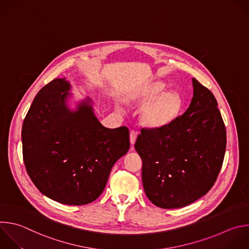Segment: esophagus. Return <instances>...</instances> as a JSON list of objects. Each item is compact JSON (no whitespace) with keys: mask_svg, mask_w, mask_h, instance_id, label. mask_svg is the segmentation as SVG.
Listing matches in <instances>:
<instances>
[{"mask_svg":"<svg viewBox=\"0 0 249 249\" xmlns=\"http://www.w3.org/2000/svg\"><path fill=\"white\" fill-rule=\"evenodd\" d=\"M137 136H138V132L135 131V130H132L130 132V142L132 144H134L136 142V139H137Z\"/></svg>","mask_w":249,"mask_h":249,"instance_id":"1","label":"esophagus"}]
</instances>
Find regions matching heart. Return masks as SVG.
<instances>
[{
    "label": "heart",
    "mask_w": 249,
    "mask_h": 249,
    "mask_svg": "<svg viewBox=\"0 0 249 249\" xmlns=\"http://www.w3.org/2000/svg\"><path fill=\"white\" fill-rule=\"evenodd\" d=\"M165 86L162 83H156L142 96V103L146 104L155 99ZM182 107V100L176 93H165L150 103L142 113V122L152 128H158L170 123L179 113Z\"/></svg>",
    "instance_id": "obj_1"
}]
</instances>
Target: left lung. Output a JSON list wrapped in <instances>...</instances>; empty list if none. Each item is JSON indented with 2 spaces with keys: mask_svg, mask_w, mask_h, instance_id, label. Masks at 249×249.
Masks as SVG:
<instances>
[{
  "mask_svg": "<svg viewBox=\"0 0 249 249\" xmlns=\"http://www.w3.org/2000/svg\"><path fill=\"white\" fill-rule=\"evenodd\" d=\"M194 96L183 115L158 128H142L135 147L142 159L147 198L165 209L187 206L215 184L227 143L213 94L193 78Z\"/></svg>",
  "mask_w": 249,
  "mask_h": 249,
  "instance_id": "left-lung-1",
  "label": "left lung"
}]
</instances>
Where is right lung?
Segmentation results:
<instances>
[{
    "label": "right lung",
    "mask_w": 249,
    "mask_h": 249,
    "mask_svg": "<svg viewBox=\"0 0 249 249\" xmlns=\"http://www.w3.org/2000/svg\"><path fill=\"white\" fill-rule=\"evenodd\" d=\"M69 90L65 78L53 79L35 97L22 124L23 161L43 195L84 205L102 195L114 163L129 150V129L103 126L87 101L70 111Z\"/></svg>",
    "instance_id": "right-lung-1"
}]
</instances>
